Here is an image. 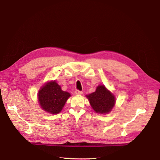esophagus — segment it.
Instances as JSON below:
<instances>
[{"instance_id": "esophagus-1", "label": "esophagus", "mask_w": 160, "mask_h": 160, "mask_svg": "<svg viewBox=\"0 0 160 160\" xmlns=\"http://www.w3.org/2000/svg\"><path fill=\"white\" fill-rule=\"evenodd\" d=\"M75 94H77V95H81V94H82V92L78 90V89H76V90L75 91Z\"/></svg>"}]
</instances>
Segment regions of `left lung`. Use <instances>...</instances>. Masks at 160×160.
I'll return each instance as SVG.
<instances>
[{
	"instance_id": "1",
	"label": "left lung",
	"mask_w": 160,
	"mask_h": 160,
	"mask_svg": "<svg viewBox=\"0 0 160 160\" xmlns=\"http://www.w3.org/2000/svg\"><path fill=\"white\" fill-rule=\"evenodd\" d=\"M86 97L93 111L100 114L111 112L115 103V96L102 85H98L94 92Z\"/></svg>"
}]
</instances>
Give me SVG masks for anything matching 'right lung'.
<instances>
[{
	"mask_svg": "<svg viewBox=\"0 0 160 160\" xmlns=\"http://www.w3.org/2000/svg\"><path fill=\"white\" fill-rule=\"evenodd\" d=\"M70 96L68 92L62 91L55 81H52L45 83L38 91V101L42 109L51 114H58Z\"/></svg>",
	"mask_w": 160,
	"mask_h": 160,
	"instance_id": "obj_1",
	"label": "right lung"
}]
</instances>
